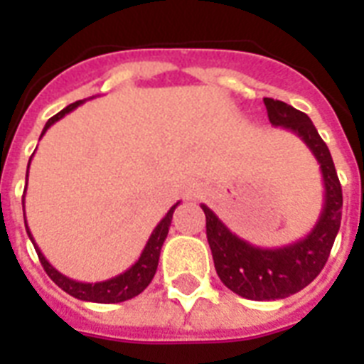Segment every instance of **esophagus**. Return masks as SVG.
Returning <instances> with one entry per match:
<instances>
[{"label": "esophagus", "mask_w": 364, "mask_h": 364, "mask_svg": "<svg viewBox=\"0 0 364 364\" xmlns=\"http://www.w3.org/2000/svg\"><path fill=\"white\" fill-rule=\"evenodd\" d=\"M202 191H204V188H202L200 183H191L187 187V196L188 198H198L200 194H202Z\"/></svg>", "instance_id": "obj_1"}]
</instances>
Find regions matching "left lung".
<instances>
[{"mask_svg": "<svg viewBox=\"0 0 364 364\" xmlns=\"http://www.w3.org/2000/svg\"><path fill=\"white\" fill-rule=\"evenodd\" d=\"M272 126L293 132L319 162L325 187L321 215L304 238L283 247H257L240 238L208 208L205 234L217 276L232 293L249 300H277L310 285L327 262L342 221V187L327 143L317 134L310 117L279 100L264 98Z\"/></svg>", "mask_w": 364, "mask_h": 364, "instance_id": "8db88e82", "label": "left lung"}]
</instances>
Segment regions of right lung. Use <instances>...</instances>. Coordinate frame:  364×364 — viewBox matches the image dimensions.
Masks as SVG:
<instances>
[{
    "label": "right lung",
    "mask_w": 364,
    "mask_h": 364,
    "mask_svg": "<svg viewBox=\"0 0 364 364\" xmlns=\"http://www.w3.org/2000/svg\"><path fill=\"white\" fill-rule=\"evenodd\" d=\"M82 102H85V100H79V102H75V104H70L65 109L56 113L53 119H48L45 128H43V134H45V132H47L54 122L60 121L62 117L68 115L70 111L79 107ZM28 168H30V164H28ZM26 185H28V170H26ZM177 205H179V202L171 205L170 211L164 215V219L154 227L153 234L149 236L147 243H145V247H143L141 255H139V259H137L136 262L128 268V270L119 274V276L111 277V279H105V282H98V283L75 282V279H71V277L60 274V272L56 270V268H54L47 259H45V255L41 253V249L37 247V243L33 242V236H31L30 228H28V223L24 221L26 232H28L31 243H33V247H36L37 257H39V260H41L45 272H47L48 277H50V279H53L60 289H64L65 293L71 294V296H75V299L79 300L98 302V304H115V302H124V300H130L134 299V296H137V294L143 293V291L147 289L149 283L153 282L154 274H156V266H159L160 249H162V243H164L166 236H168V230H170V225H171V217H173V211H176ZM22 210H24V196H22Z\"/></svg>",
    "instance_id": "right-lung-1"
}]
</instances>
